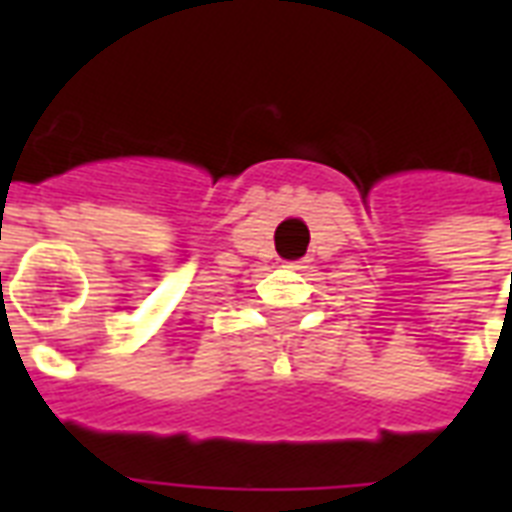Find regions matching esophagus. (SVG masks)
Instances as JSON below:
<instances>
[{
    "label": "esophagus",
    "instance_id": "esophagus-1",
    "mask_svg": "<svg viewBox=\"0 0 512 512\" xmlns=\"http://www.w3.org/2000/svg\"><path fill=\"white\" fill-rule=\"evenodd\" d=\"M305 263H308V260H292V263H287V268L289 271H303Z\"/></svg>",
    "mask_w": 512,
    "mask_h": 512
}]
</instances>
